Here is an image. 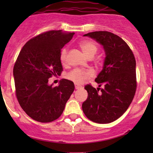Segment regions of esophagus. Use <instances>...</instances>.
<instances>
[{
  "label": "esophagus",
  "mask_w": 153,
  "mask_h": 153,
  "mask_svg": "<svg viewBox=\"0 0 153 153\" xmlns=\"http://www.w3.org/2000/svg\"><path fill=\"white\" fill-rule=\"evenodd\" d=\"M75 87L76 89H82V86L81 85H78V84H75Z\"/></svg>",
  "instance_id": "esophagus-1"
}]
</instances>
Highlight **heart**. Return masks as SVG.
<instances>
[{"instance_id":"obj_1","label":"heart","mask_w":153,"mask_h":153,"mask_svg":"<svg viewBox=\"0 0 153 153\" xmlns=\"http://www.w3.org/2000/svg\"><path fill=\"white\" fill-rule=\"evenodd\" d=\"M80 47L82 49L84 53L88 58H93L94 55L96 54L98 51V46L95 42L92 41H81L79 44ZM67 50L66 48L61 49L60 53V60L61 63H65L67 58ZM94 75L93 71L91 69H75L71 71L67 75L68 79L71 80L76 84H81L84 83L88 78H91Z\"/></svg>"}]
</instances>
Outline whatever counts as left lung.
I'll return each instance as SVG.
<instances>
[{"instance_id":"8db88e82","label":"left lung","mask_w":153,"mask_h":153,"mask_svg":"<svg viewBox=\"0 0 153 153\" xmlns=\"http://www.w3.org/2000/svg\"><path fill=\"white\" fill-rule=\"evenodd\" d=\"M84 36L102 46L105 58L102 70L95 80L98 87L104 88L84 87L88 97L82 104L83 112L93 122L108 124L120 118L133 99L137 86L135 57L124 40L112 32L98 31Z\"/></svg>"}]
</instances>
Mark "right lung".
Here are the masks:
<instances>
[{
    "label": "right lung",
    "mask_w": 153,
    "mask_h": 153,
    "mask_svg": "<svg viewBox=\"0 0 153 153\" xmlns=\"http://www.w3.org/2000/svg\"><path fill=\"white\" fill-rule=\"evenodd\" d=\"M74 32L52 30L30 39L20 52L13 69L16 96L32 119L42 123L59 118L75 89L72 81L62 79L58 86L49 84L52 75H61V49Z\"/></svg>",
    "instance_id": "1"
}]
</instances>
